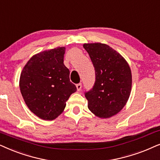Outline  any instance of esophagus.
<instances>
[{
  "label": "esophagus",
  "mask_w": 160,
  "mask_h": 160,
  "mask_svg": "<svg viewBox=\"0 0 160 160\" xmlns=\"http://www.w3.org/2000/svg\"><path fill=\"white\" fill-rule=\"evenodd\" d=\"M76 88H77V90L78 91H80L81 89H82V84H81V83H79V84H76Z\"/></svg>",
  "instance_id": "1"
}]
</instances>
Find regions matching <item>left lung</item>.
<instances>
[{"instance_id":"8db88e82","label":"left lung","mask_w":160,"mask_h":160,"mask_svg":"<svg viewBox=\"0 0 160 160\" xmlns=\"http://www.w3.org/2000/svg\"><path fill=\"white\" fill-rule=\"evenodd\" d=\"M88 51L95 68L92 88L85 92L89 109L101 118L119 112L127 102L132 90V72L125 59L109 45L88 43Z\"/></svg>"}]
</instances>
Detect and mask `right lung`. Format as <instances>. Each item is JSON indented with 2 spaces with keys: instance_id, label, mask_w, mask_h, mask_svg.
Listing matches in <instances>:
<instances>
[{
  "instance_id": "add662e5",
  "label": "right lung",
  "mask_w": 160,
  "mask_h": 160,
  "mask_svg": "<svg viewBox=\"0 0 160 160\" xmlns=\"http://www.w3.org/2000/svg\"><path fill=\"white\" fill-rule=\"evenodd\" d=\"M65 52V47H59L37 53L20 74V89L25 103L41 119L57 118L76 91L70 81V70L64 65Z\"/></svg>"
}]
</instances>
